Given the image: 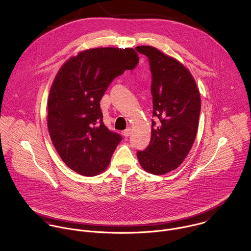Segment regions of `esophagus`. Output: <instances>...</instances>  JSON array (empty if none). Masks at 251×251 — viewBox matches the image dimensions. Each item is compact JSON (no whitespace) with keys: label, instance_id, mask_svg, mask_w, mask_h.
<instances>
[{"label":"esophagus","instance_id":"1","mask_svg":"<svg viewBox=\"0 0 251 251\" xmlns=\"http://www.w3.org/2000/svg\"><path fill=\"white\" fill-rule=\"evenodd\" d=\"M130 132H131V129L128 127V128H126V129H125V130L123 131V135H124L125 137H128V136L130 135Z\"/></svg>","mask_w":251,"mask_h":251}]
</instances>
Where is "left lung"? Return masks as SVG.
Instances as JSON below:
<instances>
[{
	"instance_id": "left-lung-1",
	"label": "left lung",
	"mask_w": 251,
	"mask_h": 251,
	"mask_svg": "<svg viewBox=\"0 0 251 251\" xmlns=\"http://www.w3.org/2000/svg\"><path fill=\"white\" fill-rule=\"evenodd\" d=\"M149 59L151 72V136L145 151H138L140 165L148 173L163 175L178 168L196 137L201 110L200 93L190 72L178 60L158 49L135 48Z\"/></svg>"
}]
</instances>
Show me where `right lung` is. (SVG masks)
Here are the masks:
<instances>
[{
  "label": "right lung",
  "mask_w": 251,
  "mask_h": 251,
  "mask_svg": "<svg viewBox=\"0 0 251 251\" xmlns=\"http://www.w3.org/2000/svg\"><path fill=\"white\" fill-rule=\"evenodd\" d=\"M138 62L133 48L100 47L79 52L59 70L48 97L47 126L74 172L92 177L107 168L122 136L104 126L100 101L110 83Z\"/></svg>",
  "instance_id": "right-lung-1"
}]
</instances>
